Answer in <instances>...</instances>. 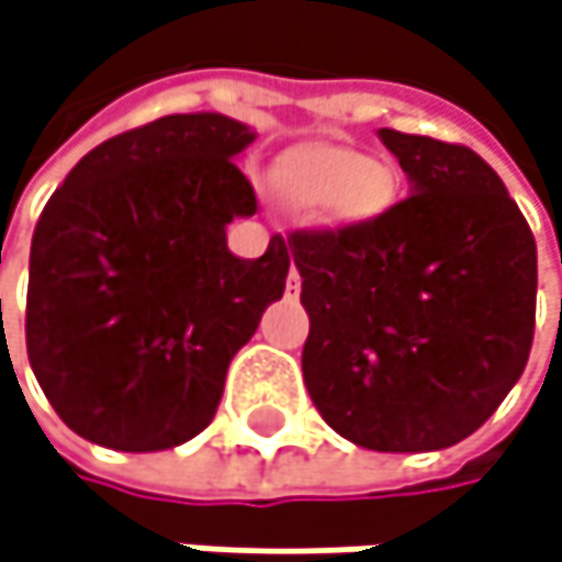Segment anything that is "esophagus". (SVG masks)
I'll list each match as a JSON object with an SVG mask.
<instances>
[{
  "mask_svg": "<svg viewBox=\"0 0 562 562\" xmlns=\"http://www.w3.org/2000/svg\"><path fill=\"white\" fill-rule=\"evenodd\" d=\"M301 291V271L291 265V271H288V294H297Z\"/></svg>",
  "mask_w": 562,
  "mask_h": 562,
  "instance_id": "esophagus-1",
  "label": "esophagus"
}]
</instances>
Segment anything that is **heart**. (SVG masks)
Instances as JSON below:
<instances>
[{"mask_svg":"<svg viewBox=\"0 0 562 562\" xmlns=\"http://www.w3.org/2000/svg\"><path fill=\"white\" fill-rule=\"evenodd\" d=\"M281 190L301 210H326L333 220H372L391 200V175L362 151L339 145L304 148L281 168Z\"/></svg>","mask_w":562,"mask_h":562,"instance_id":"b5f03b06","label":"heart"}]
</instances>
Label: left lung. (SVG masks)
<instances>
[{
	"instance_id": "8db88e82",
	"label": "left lung",
	"mask_w": 562,
	"mask_h": 562,
	"mask_svg": "<svg viewBox=\"0 0 562 562\" xmlns=\"http://www.w3.org/2000/svg\"><path fill=\"white\" fill-rule=\"evenodd\" d=\"M407 200L288 239L311 316L304 382L323 420L379 453L447 450L521 379L537 246L472 148L379 128Z\"/></svg>"
}]
</instances>
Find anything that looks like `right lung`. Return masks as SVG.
<instances>
[{
    "mask_svg": "<svg viewBox=\"0 0 562 562\" xmlns=\"http://www.w3.org/2000/svg\"><path fill=\"white\" fill-rule=\"evenodd\" d=\"M255 142L223 112L165 115L97 145L47 200L32 239L25 342L57 417L90 443L158 453L216 414L233 356L281 301V236L239 258L255 216L236 168Z\"/></svg>",
    "mask_w": 562,
    "mask_h": 562,
    "instance_id": "right-lung-1",
    "label": "right lung"
}]
</instances>
